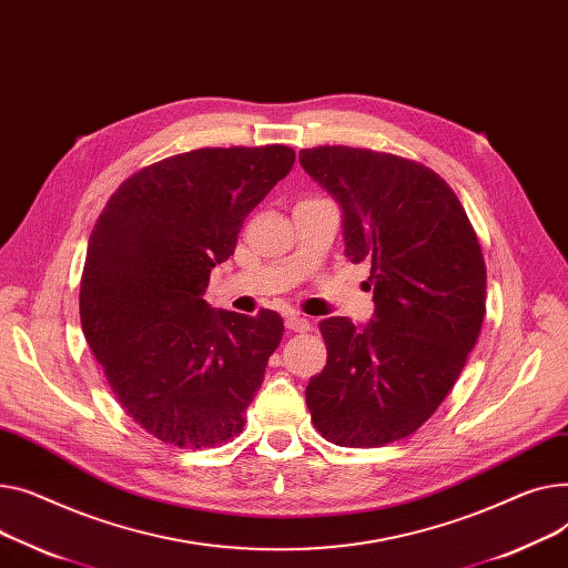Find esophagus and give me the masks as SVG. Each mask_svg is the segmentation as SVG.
Returning <instances> with one entry per match:
<instances>
[{
	"label": "esophagus",
	"instance_id": "34e87169",
	"mask_svg": "<svg viewBox=\"0 0 568 568\" xmlns=\"http://www.w3.org/2000/svg\"><path fill=\"white\" fill-rule=\"evenodd\" d=\"M310 318L307 316H300V314H288L286 316V327L293 332H307L310 329Z\"/></svg>",
	"mask_w": 568,
	"mask_h": 568
}]
</instances>
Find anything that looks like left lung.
Here are the masks:
<instances>
[{"instance_id":"obj_1","label":"left lung","mask_w":568,"mask_h":568,"mask_svg":"<svg viewBox=\"0 0 568 568\" xmlns=\"http://www.w3.org/2000/svg\"><path fill=\"white\" fill-rule=\"evenodd\" d=\"M344 211L346 252L369 261L376 318L318 323L327 362L307 385L321 436L383 447L415 433L456 385L486 314V263L454 190L422 162L353 146L300 151Z\"/></svg>"}]
</instances>
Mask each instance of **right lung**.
<instances>
[{
  "instance_id": "obj_1",
  "label": "right lung",
  "mask_w": 568,
  "mask_h": 568,
  "mask_svg": "<svg viewBox=\"0 0 568 568\" xmlns=\"http://www.w3.org/2000/svg\"><path fill=\"white\" fill-rule=\"evenodd\" d=\"M293 162L284 144L164 158L128 176L93 224L84 337L121 408L164 445L209 449L243 433L284 321L215 312L204 291Z\"/></svg>"
}]
</instances>
